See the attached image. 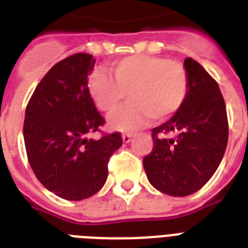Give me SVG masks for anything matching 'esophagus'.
Returning a JSON list of instances; mask_svg holds the SVG:
<instances>
[{
    "label": "esophagus",
    "instance_id": "1",
    "mask_svg": "<svg viewBox=\"0 0 248 248\" xmlns=\"http://www.w3.org/2000/svg\"><path fill=\"white\" fill-rule=\"evenodd\" d=\"M131 138H133V134H122V139L124 143H129Z\"/></svg>",
    "mask_w": 248,
    "mask_h": 248
}]
</instances>
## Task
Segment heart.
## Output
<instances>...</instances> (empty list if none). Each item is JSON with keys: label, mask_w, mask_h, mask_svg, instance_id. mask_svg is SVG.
<instances>
[{"label": "heart", "mask_w": 248, "mask_h": 248, "mask_svg": "<svg viewBox=\"0 0 248 248\" xmlns=\"http://www.w3.org/2000/svg\"><path fill=\"white\" fill-rule=\"evenodd\" d=\"M113 78L102 71L91 76L88 88L94 105L106 114L114 113L127 94L131 104L110 118L113 129L134 131L148 119L163 121L184 105L189 76L184 64L152 55H134L121 60Z\"/></svg>", "instance_id": "heart-1"}]
</instances>
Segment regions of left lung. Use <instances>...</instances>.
<instances>
[{"label": "left lung", "instance_id": "obj_1", "mask_svg": "<svg viewBox=\"0 0 248 248\" xmlns=\"http://www.w3.org/2000/svg\"><path fill=\"white\" fill-rule=\"evenodd\" d=\"M189 91L181 109L152 129L154 148L143 159L148 181L163 193L184 197L206 184L221 163L229 139L225 100L217 81L199 62L184 60ZM175 132V139L166 135Z\"/></svg>", "mask_w": 248, "mask_h": 248}]
</instances>
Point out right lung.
Wrapping results in <instances>:
<instances>
[{"mask_svg": "<svg viewBox=\"0 0 248 248\" xmlns=\"http://www.w3.org/2000/svg\"><path fill=\"white\" fill-rule=\"evenodd\" d=\"M92 55L75 54L46 73L26 106L23 138L36 179L59 197L88 199L104 186L110 156L122 146L121 133L102 134L105 118L88 88Z\"/></svg>", "mask_w": 248, "mask_h": 248, "instance_id": "1", "label": "right lung"}]
</instances>
